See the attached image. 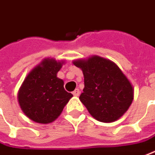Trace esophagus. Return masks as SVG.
<instances>
[{
	"label": "esophagus",
	"instance_id": "1",
	"mask_svg": "<svg viewBox=\"0 0 155 155\" xmlns=\"http://www.w3.org/2000/svg\"><path fill=\"white\" fill-rule=\"evenodd\" d=\"M80 94H81V91L79 90L78 88H76L75 90L73 92V94H74V96H79V95H80Z\"/></svg>",
	"mask_w": 155,
	"mask_h": 155
}]
</instances>
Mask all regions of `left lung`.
Instances as JSON below:
<instances>
[{
    "label": "left lung",
    "instance_id": "8db88e82",
    "mask_svg": "<svg viewBox=\"0 0 155 155\" xmlns=\"http://www.w3.org/2000/svg\"><path fill=\"white\" fill-rule=\"evenodd\" d=\"M74 65L84 75V89L80 100L90 114L101 122H113L123 115L131 105V83L111 61L100 56L78 60Z\"/></svg>",
    "mask_w": 155,
    "mask_h": 155
}]
</instances>
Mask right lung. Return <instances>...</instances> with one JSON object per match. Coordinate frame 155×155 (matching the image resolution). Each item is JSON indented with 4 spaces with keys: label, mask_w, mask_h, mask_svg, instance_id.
I'll return each instance as SVG.
<instances>
[{
    "label": "right lung",
    "mask_w": 155,
    "mask_h": 155,
    "mask_svg": "<svg viewBox=\"0 0 155 155\" xmlns=\"http://www.w3.org/2000/svg\"><path fill=\"white\" fill-rule=\"evenodd\" d=\"M61 62L46 59L25 79L18 94L23 113L32 120L47 124L61 114L73 94L64 89L63 81L56 76Z\"/></svg>",
    "instance_id": "obj_1"
}]
</instances>
